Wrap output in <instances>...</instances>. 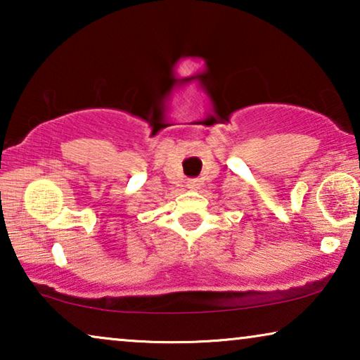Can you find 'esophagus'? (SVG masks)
<instances>
[{
  "instance_id": "esophagus-1",
  "label": "esophagus",
  "mask_w": 360,
  "mask_h": 360,
  "mask_svg": "<svg viewBox=\"0 0 360 360\" xmlns=\"http://www.w3.org/2000/svg\"><path fill=\"white\" fill-rule=\"evenodd\" d=\"M198 186H200V180L196 179L188 180V188H198Z\"/></svg>"
}]
</instances>
